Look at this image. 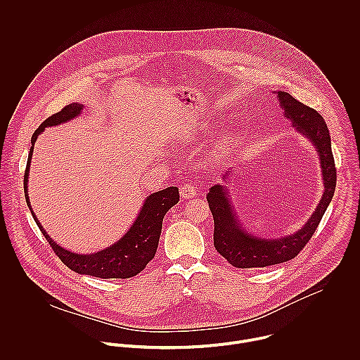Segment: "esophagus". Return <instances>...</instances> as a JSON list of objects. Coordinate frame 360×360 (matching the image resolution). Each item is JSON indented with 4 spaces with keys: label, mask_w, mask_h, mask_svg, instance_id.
Segmentation results:
<instances>
[{
    "label": "esophagus",
    "mask_w": 360,
    "mask_h": 360,
    "mask_svg": "<svg viewBox=\"0 0 360 360\" xmlns=\"http://www.w3.org/2000/svg\"><path fill=\"white\" fill-rule=\"evenodd\" d=\"M180 195H181V198L188 200V198H193V197L197 195V190H195V187L193 184L187 183V184H183L180 187Z\"/></svg>",
    "instance_id": "1"
}]
</instances>
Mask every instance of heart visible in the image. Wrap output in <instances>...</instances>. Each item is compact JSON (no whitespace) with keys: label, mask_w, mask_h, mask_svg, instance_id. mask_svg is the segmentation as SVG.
Instances as JSON below:
<instances>
[{"label":"heart","mask_w":360,"mask_h":360,"mask_svg":"<svg viewBox=\"0 0 360 360\" xmlns=\"http://www.w3.org/2000/svg\"><path fill=\"white\" fill-rule=\"evenodd\" d=\"M230 143H231V136H224V137L219 141V144L216 146V148H214V155L223 154V153L229 148Z\"/></svg>","instance_id":"b5f03b06"}]
</instances>
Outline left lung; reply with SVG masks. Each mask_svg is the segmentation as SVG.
Returning <instances> with one entry per match:
<instances>
[{"mask_svg": "<svg viewBox=\"0 0 360 360\" xmlns=\"http://www.w3.org/2000/svg\"><path fill=\"white\" fill-rule=\"evenodd\" d=\"M274 93L284 110V116L291 120L292 126L316 148L320 160L324 193L307 223L295 233L278 238H262L248 233L243 227L229 198L227 187L223 184L212 186L206 200L214 221L213 244L221 257L238 269L266 267L297 257L316 231L335 191L337 170L331 153L330 133L323 116L317 110L297 101L288 93ZM230 172L231 169L224 172L221 176L223 181L229 179Z\"/></svg>", "mask_w": 360, "mask_h": 360, "instance_id": "left-lung-1", "label": "left lung"}]
</instances>
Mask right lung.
<instances>
[{
	"mask_svg": "<svg viewBox=\"0 0 360 360\" xmlns=\"http://www.w3.org/2000/svg\"><path fill=\"white\" fill-rule=\"evenodd\" d=\"M84 105L83 103H69L60 112L50 116L47 120L41 123V126L32 136V147L27 158V166L25 172V197L27 206L41 230L43 236L47 238L53 252L58 257L73 271L79 274L94 276L100 278H129L139 274L148 264L151 259H154L155 252L158 250V243L162 231V221L166 212L173 205H176L180 200L177 187H167L162 191L148 195L141 206L139 216L130 229L124 233L122 238H119L112 245L103 248L101 251L91 254H76L68 251L58 245L49 233L44 230L39 219L36 217L27 193V181H29V170L30 162L34 150V143L37 137L46 130V127L58 126L60 123H66L82 115Z\"/></svg>",
	"mask_w": 360,
	"mask_h": 360,
	"instance_id": "1",
	"label": "right lung"
}]
</instances>
